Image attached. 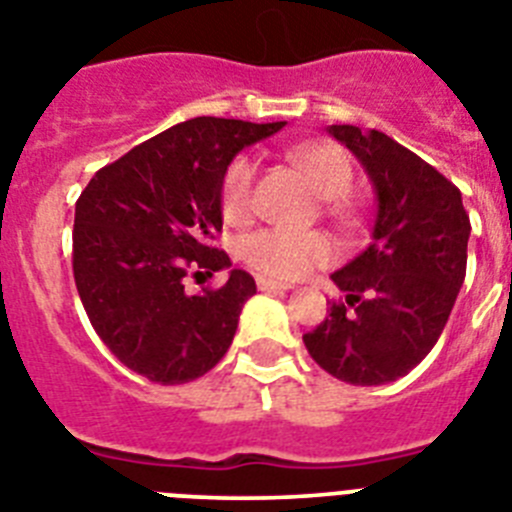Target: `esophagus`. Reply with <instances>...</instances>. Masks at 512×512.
Wrapping results in <instances>:
<instances>
[{
  "label": "esophagus",
  "mask_w": 512,
  "mask_h": 512,
  "mask_svg": "<svg viewBox=\"0 0 512 512\" xmlns=\"http://www.w3.org/2000/svg\"><path fill=\"white\" fill-rule=\"evenodd\" d=\"M256 287L261 292H282V290H290L287 282H277V279H269V277H256Z\"/></svg>",
  "instance_id": "1"
}]
</instances>
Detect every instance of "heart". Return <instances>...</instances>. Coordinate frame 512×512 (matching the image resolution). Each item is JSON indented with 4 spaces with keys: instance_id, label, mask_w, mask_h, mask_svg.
<instances>
[{
    "instance_id": "b5f03b06",
    "label": "heart",
    "mask_w": 512,
    "mask_h": 512,
    "mask_svg": "<svg viewBox=\"0 0 512 512\" xmlns=\"http://www.w3.org/2000/svg\"><path fill=\"white\" fill-rule=\"evenodd\" d=\"M292 163L303 170L313 189L326 199L329 212L344 227L357 225V214L347 202L352 191L355 168L347 152L336 144H305L292 150ZM256 212V163L248 155H238L227 165L222 178V214L230 222H246ZM238 256L264 277L298 279L310 269L334 261V243L323 233H287L266 227L240 238Z\"/></svg>"
}]
</instances>
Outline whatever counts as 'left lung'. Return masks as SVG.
<instances>
[{
    "label": "left lung",
    "instance_id": "1",
    "mask_svg": "<svg viewBox=\"0 0 512 512\" xmlns=\"http://www.w3.org/2000/svg\"><path fill=\"white\" fill-rule=\"evenodd\" d=\"M329 134L373 183V243L331 274L344 300L303 336L310 357L352 386L406 375L443 334L466 277L471 222L461 191L383 131L334 124Z\"/></svg>",
    "mask_w": 512,
    "mask_h": 512
}]
</instances>
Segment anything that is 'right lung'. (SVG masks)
I'll return each mask as SVG.
<instances>
[{"instance_id": "right-lung-1", "label": "right lung", "mask_w": 512, "mask_h": 512, "mask_svg": "<svg viewBox=\"0 0 512 512\" xmlns=\"http://www.w3.org/2000/svg\"><path fill=\"white\" fill-rule=\"evenodd\" d=\"M285 126L238 119L183 121L100 168L74 207V285L113 355L160 386L209 373L233 344L256 282L243 269L217 290L189 295L186 274H212L230 256L222 230V178L243 147Z\"/></svg>"}]
</instances>
